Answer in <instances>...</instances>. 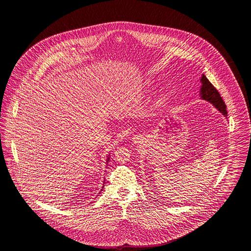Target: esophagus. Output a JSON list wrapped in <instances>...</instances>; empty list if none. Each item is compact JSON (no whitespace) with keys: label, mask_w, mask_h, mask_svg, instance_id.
I'll return each instance as SVG.
<instances>
[{"label":"esophagus","mask_w":251,"mask_h":251,"mask_svg":"<svg viewBox=\"0 0 251 251\" xmlns=\"http://www.w3.org/2000/svg\"><path fill=\"white\" fill-rule=\"evenodd\" d=\"M132 139H133V141H134V142H138V140H139V138H138V137H136V136H135V137H133Z\"/></svg>","instance_id":"obj_1"}]
</instances>
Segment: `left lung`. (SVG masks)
Here are the masks:
<instances>
[{
    "label": "left lung",
    "mask_w": 251,
    "mask_h": 251,
    "mask_svg": "<svg viewBox=\"0 0 251 251\" xmlns=\"http://www.w3.org/2000/svg\"><path fill=\"white\" fill-rule=\"evenodd\" d=\"M201 82V87L200 92L201 98L211 102L220 113H222L225 117H227V112L226 110L227 106L224 100H222L219 92L217 91V89L210 83V81L207 79V77L204 74H202Z\"/></svg>",
    "instance_id": "8db88e82"
}]
</instances>
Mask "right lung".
<instances>
[{
    "instance_id": "add662e5",
    "label": "right lung",
    "mask_w": 251,
    "mask_h": 251,
    "mask_svg": "<svg viewBox=\"0 0 251 251\" xmlns=\"http://www.w3.org/2000/svg\"><path fill=\"white\" fill-rule=\"evenodd\" d=\"M108 161H109V156H108V158H107V163H108ZM102 188H103V186H102Z\"/></svg>"
}]
</instances>
